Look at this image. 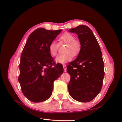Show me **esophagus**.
Returning <instances> with one entry per match:
<instances>
[{
	"mask_svg": "<svg viewBox=\"0 0 122 122\" xmlns=\"http://www.w3.org/2000/svg\"><path fill=\"white\" fill-rule=\"evenodd\" d=\"M63 68L64 69V72L67 71V66L66 65H63Z\"/></svg>",
	"mask_w": 122,
	"mask_h": 122,
	"instance_id": "34e87169",
	"label": "esophagus"
}]
</instances>
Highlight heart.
Returning a JSON list of instances; mask_svg holds the SVG:
<instances>
[{"mask_svg": "<svg viewBox=\"0 0 122 122\" xmlns=\"http://www.w3.org/2000/svg\"><path fill=\"white\" fill-rule=\"evenodd\" d=\"M59 43L67 44L65 47V54L59 55L56 57L55 61L60 64H65L71 61L73 55L78 54L81 48V45L79 41L75 39V36L69 32H65L61 35L58 39ZM58 44L55 41L51 42L48 46V49L50 54L53 56H56L57 53Z\"/></svg>", "mask_w": 122, "mask_h": 122, "instance_id": "heart-1", "label": "heart"}]
</instances>
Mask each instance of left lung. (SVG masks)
I'll use <instances>...</instances> for the list:
<instances>
[{
	"instance_id": "obj_1",
	"label": "left lung",
	"mask_w": 122,
	"mask_h": 122,
	"mask_svg": "<svg viewBox=\"0 0 122 122\" xmlns=\"http://www.w3.org/2000/svg\"><path fill=\"white\" fill-rule=\"evenodd\" d=\"M69 31L78 35L81 48L76 60L67 66V71L71 77L68 91L76 101L88 102L97 97L102 87L104 70L101 50L87 26L81 25Z\"/></svg>"
}]
</instances>
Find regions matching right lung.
I'll return each mask as SVG.
<instances>
[{"mask_svg":"<svg viewBox=\"0 0 122 122\" xmlns=\"http://www.w3.org/2000/svg\"><path fill=\"white\" fill-rule=\"evenodd\" d=\"M61 29L39 28L28 36L21 55L18 81L29 100L41 102L52 94L53 82L64 72L61 64L55 63L48 46Z\"/></svg>","mask_w":122,"mask_h":122,"instance_id":"obj_1","label":"right lung"}]
</instances>
